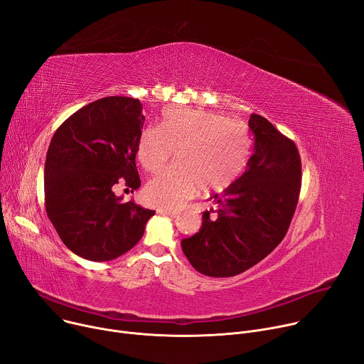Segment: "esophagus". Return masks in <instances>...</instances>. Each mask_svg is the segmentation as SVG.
Instances as JSON below:
<instances>
[{
  "mask_svg": "<svg viewBox=\"0 0 364 364\" xmlns=\"http://www.w3.org/2000/svg\"><path fill=\"white\" fill-rule=\"evenodd\" d=\"M161 215H165V216H170V218H177L180 213L176 212V210H167V209H159L158 210Z\"/></svg>",
  "mask_w": 364,
  "mask_h": 364,
  "instance_id": "esophagus-1",
  "label": "esophagus"
}]
</instances>
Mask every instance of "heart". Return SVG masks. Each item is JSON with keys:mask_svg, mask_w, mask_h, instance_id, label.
Returning <instances> with one entry per match:
<instances>
[{"mask_svg": "<svg viewBox=\"0 0 364 364\" xmlns=\"http://www.w3.org/2000/svg\"><path fill=\"white\" fill-rule=\"evenodd\" d=\"M176 151L177 167L154 177L145 200L159 209H177L199 191L220 193L242 174L251 154L244 123L225 114L187 107L162 113L161 127L148 126L138 141V159L148 173H158Z\"/></svg>", "mask_w": 364, "mask_h": 364, "instance_id": "1", "label": "heart"}]
</instances>
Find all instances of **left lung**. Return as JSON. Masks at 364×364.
I'll use <instances>...</instances> for the list:
<instances>
[{
    "label": "left lung",
    "instance_id": "1",
    "mask_svg": "<svg viewBox=\"0 0 364 364\" xmlns=\"http://www.w3.org/2000/svg\"><path fill=\"white\" fill-rule=\"evenodd\" d=\"M254 152L245 173L212 199L197 234L181 241L191 266L205 276L232 277L266 258L284 238L302 186L294 142L259 114H251Z\"/></svg>",
    "mask_w": 364,
    "mask_h": 364
}]
</instances>
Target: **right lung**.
Returning <instances> with one entry per match:
<instances>
[{
    "label": "right lung",
    "mask_w": 364,
    "mask_h": 364,
    "mask_svg": "<svg viewBox=\"0 0 364 364\" xmlns=\"http://www.w3.org/2000/svg\"><path fill=\"white\" fill-rule=\"evenodd\" d=\"M138 98L105 97L71 114L55 132L45 164V208L62 242L90 261L134 248L154 210L122 203L114 187H141L136 170L144 127Z\"/></svg>",
    "instance_id": "add662e5"
}]
</instances>
